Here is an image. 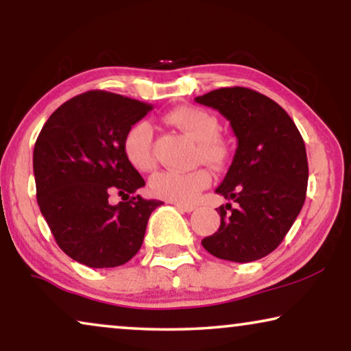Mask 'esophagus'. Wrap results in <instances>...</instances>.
Returning <instances> with one entry per match:
<instances>
[{
    "label": "esophagus",
    "mask_w": 351,
    "mask_h": 351,
    "mask_svg": "<svg viewBox=\"0 0 351 351\" xmlns=\"http://www.w3.org/2000/svg\"><path fill=\"white\" fill-rule=\"evenodd\" d=\"M174 206L177 209L184 210V213H191V210H195V206L193 204H180V203H174Z\"/></svg>",
    "instance_id": "obj_1"
}]
</instances>
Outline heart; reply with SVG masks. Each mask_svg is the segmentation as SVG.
<instances>
[{
	"mask_svg": "<svg viewBox=\"0 0 351 351\" xmlns=\"http://www.w3.org/2000/svg\"><path fill=\"white\" fill-rule=\"evenodd\" d=\"M167 121L196 141L195 160L209 166L222 165L227 148L219 134V121L213 113L198 107H179L167 113ZM123 152L134 169L148 172L156 166L153 153V129L148 121H138L129 129L123 141ZM210 176L206 169L189 172L162 171L150 180L152 193L158 198L186 204L196 199L201 190L209 185Z\"/></svg>",
	"mask_w": 351,
	"mask_h": 351,
	"instance_id": "obj_1",
	"label": "heart"
}]
</instances>
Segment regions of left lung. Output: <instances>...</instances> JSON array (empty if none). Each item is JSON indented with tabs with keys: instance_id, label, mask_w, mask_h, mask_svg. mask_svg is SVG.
<instances>
[{
	"instance_id": "1",
	"label": "left lung",
	"mask_w": 351,
	"mask_h": 351,
	"mask_svg": "<svg viewBox=\"0 0 351 351\" xmlns=\"http://www.w3.org/2000/svg\"><path fill=\"white\" fill-rule=\"evenodd\" d=\"M196 102L219 110L238 138L217 193L220 227L201 244L213 256L246 263L280 246L306 196L308 161L299 129L275 100L247 88H220Z\"/></svg>"
}]
</instances>
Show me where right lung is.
<instances>
[{
	"instance_id": "right-lung-1",
	"label": "right lung",
	"mask_w": 351,
	"mask_h": 351,
	"mask_svg": "<svg viewBox=\"0 0 351 351\" xmlns=\"http://www.w3.org/2000/svg\"><path fill=\"white\" fill-rule=\"evenodd\" d=\"M153 107L124 95L88 90L51 114L33 150L36 199L56 243L90 268H113L141 249L148 219L162 203L129 196L145 185L123 141ZM118 193L123 202L109 204Z\"/></svg>"
}]
</instances>
